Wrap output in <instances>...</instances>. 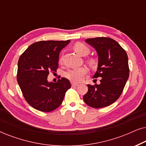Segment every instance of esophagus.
<instances>
[{"label": "esophagus", "instance_id": "34e87169", "mask_svg": "<svg viewBox=\"0 0 146 146\" xmlns=\"http://www.w3.org/2000/svg\"><path fill=\"white\" fill-rule=\"evenodd\" d=\"M71 84H72V86H78V84L72 82Z\"/></svg>", "mask_w": 146, "mask_h": 146}]
</instances>
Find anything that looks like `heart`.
<instances>
[{
  "instance_id": "b5f03b06",
  "label": "heart",
  "mask_w": 146,
  "mask_h": 146,
  "mask_svg": "<svg viewBox=\"0 0 146 146\" xmlns=\"http://www.w3.org/2000/svg\"><path fill=\"white\" fill-rule=\"evenodd\" d=\"M73 48L76 52L82 56H85L90 53V49L88 47L81 42H77L74 45ZM88 62L90 65H94L95 64V60L90 58ZM88 73V69L86 67L74 68L68 70L65 72V77L74 82H78L84 79V78Z\"/></svg>"
}]
</instances>
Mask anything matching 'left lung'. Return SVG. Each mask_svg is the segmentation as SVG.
I'll list each match as a JSON object with an SVG mask.
<instances>
[{
  "mask_svg": "<svg viewBox=\"0 0 146 146\" xmlns=\"http://www.w3.org/2000/svg\"><path fill=\"white\" fill-rule=\"evenodd\" d=\"M86 42L94 48L98 64L93 78H100V84H88L83 96L84 102L94 108L106 107L115 102L122 93L129 77L127 55L114 40L107 37L88 38Z\"/></svg>",
  "mask_w": 146,
  "mask_h": 146,
  "instance_id": "1",
  "label": "left lung"
}]
</instances>
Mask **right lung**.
<instances>
[{"label":"right lung","instance_id":"right-lung-1","mask_svg":"<svg viewBox=\"0 0 146 146\" xmlns=\"http://www.w3.org/2000/svg\"><path fill=\"white\" fill-rule=\"evenodd\" d=\"M70 40H42L32 44L18 62L17 82L29 104L38 110L49 112L58 108L71 87L65 78L48 82L50 72H56L59 53Z\"/></svg>","mask_w":146,"mask_h":146}]
</instances>
